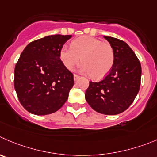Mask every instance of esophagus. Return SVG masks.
Masks as SVG:
<instances>
[{
    "label": "esophagus",
    "instance_id": "obj_1",
    "mask_svg": "<svg viewBox=\"0 0 157 157\" xmlns=\"http://www.w3.org/2000/svg\"><path fill=\"white\" fill-rule=\"evenodd\" d=\"M73 77H74V81L75 82H76L77 80H78L80 78V76L77 75H74V76H73Z\"/></svg>",
    "mask_w": 157,
    "mask_h": 157
}]
</instances>
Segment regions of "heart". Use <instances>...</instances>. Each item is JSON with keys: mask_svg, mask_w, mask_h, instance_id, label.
Segmentation results:
<instances>
[{"mask_svg": "<svg viewBox=\"0 0 157 157\" xmlns=\"http://www.w3.org/2000/svg\"><path fill=\"white\" fill-rule=\"evenodd\" d=\"M59 59L68 69L72 70L82 59V72L92 75L94 78H102L114 64V52L109 44L92 36H82L73 40L71 47L65 45L59 51Z\"/></svg>", "mask_w": 157, "mask_h": 157, "instance_id": "heart-1", "label": "heart"}]
</instances>
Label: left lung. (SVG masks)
Returning <instances> with one entry per match:
<instances>
[{"label":"left lung","instance_id":"left-lung-1","mask_svg":"<svg viewBox=\"0 0 157 157\" xmlns=\"http://www.w3.org/2000/svg\"><path fill=\"white\" fill-rule=\"evenodd\" d=\"M114 52L111 71L98 82H89L86 99L97 113L117 115L127 109L140 87L141 65L133 51L125 41L104 36Z\"/></svg>","mask_w":157,"mask_h":157}]
</instances>
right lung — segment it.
Returning a JSON list of instances; mask_svg holds the SVG:
<instances>
[{
  "mask_svg": "<svg viewBox=\"0 0 157 157\" xmlns=\"http://www.w3.org/2000/svg\"><path fill=\"white\" fill-rule=\"evenodd\" d=\"M71 35H48L29 43L14 68V89L22 106L38 116L62 108L74 85L73 75L59 59Z\"/></svg>",
  "mask_w": 157,
  "mask_h": 157,
  "instance_id": "add662e5",
  "label": "right lung"
}]
</instances>
